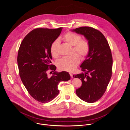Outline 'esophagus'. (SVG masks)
<instances>
[{
	"label": "esophagus",
	"instance_id": "34e87169",
	"mask_svg": "<svg viewBox=\"0 0 130 130\" xmlns=\"http://www.w3.org/2000/svg\"><path fill=\"white\" fill-rule=\"evenodd\" d=\"M70 74L71 77V78H73V74H72V73H70Z\"/></svg>",
	"mask_w": 130,
	"mask_h": 130
}]
</instances>
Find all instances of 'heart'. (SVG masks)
Masks as SVG:
<instances>
[{"label": "heart", "instance_id": "1", "mask_svg": "<svg viewBox=\"0 0 130 130\" xmlns=\"http://www.w3.org/2000/svg\"><path fill=\"white\" fill-rule=\"evenodd\" d=\"M80 35L73 32L69 31L66 33L61 39L70 45L73 46L72 54L76 53L68 57L61 58L57 63L58 68L61 71L72 72L78 64L81 59H85L89 55L90 51V45L88 40L85 39H81ZM59 43L57 40L54 41L50 46V52L54 58H58L59 56Z\"/></svg>", "mask_w": 130, "mask_h": 130}]
</instances>
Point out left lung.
Instances as JSON below:
<instances>
[{
    "instance_id": "8db88e82",
    "label": "left lung",
    "mask_w": 130,
    "mask_h": 130,
    "mask_svg": "<svg viewBox=\"0 0 130 130\" xmlns=\"http://www.w3.org/2000/svg\"><path fill=\"white\" fill-rule=\"evenodd\" d=\"M84 35L90 45V51L80 66L85 74L74 75L82 82L76 90L77 95L87 103L98 101L105 93L112 75V57L108 42L103 34L92 27L83 26L73 29Z\"/></svg>"
}]
</instances>
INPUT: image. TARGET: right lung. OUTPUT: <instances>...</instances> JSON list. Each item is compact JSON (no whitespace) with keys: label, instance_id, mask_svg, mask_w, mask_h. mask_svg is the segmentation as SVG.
<instances>
[{"label":"right lung","instance_id":"obj_1","mask_svg":"<svg viewBox=\"0 0 130 130\" xmlns=\"http://www.w3.org/2000/svg\"><path fill=\"white\" fill-rule=\"evenodd\" d=\"M62 28L35 29L25 37L19 48L17 60L21 80L30 95L42 103L54 100L59 93V82L71 78L67 72H56L51 61L50 46ZM48 72H54L53 75L49 77Z\"/></svg>","mask_w":130,"mask_h":130}]
</instances>
